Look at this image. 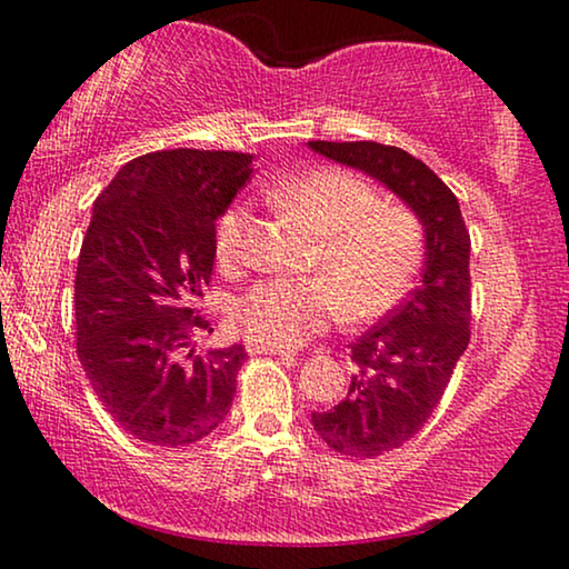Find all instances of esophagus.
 Returning a JSON list of instances; mask_svg holds the SVG:
<instances>
[{"label":"esophagus","mask_w":569,"mask_h":569,"mask_svg":"<svg viewBox=\"0 0 569 569\" xmlns=\"http://www.w3.org/2000/svg\"><path fill=\"white\" fill-rule=\"evenodd\" d=\"M248 355H279V357H290L292 352L279 347H269V345H259V341H248Z\"/></svg>","instance_id":"obj_1"}]
</instances>
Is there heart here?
I'll return each instance as SVG.
<instances>
[{
  "instance_id": "heart-1",
  "label": "heart",
  "mask_w": 569,
  "mask_h": 569,
  "mask_svg": "<svg viewBox=\"0 0 569 569\" xmlns=\"http://www.w3.org/2000/svg\"><path fill=\"white\" fill-rule=\"evenodd\" d=\"M318 238L313 267L321 279H269L246 292L236 321L251 341L290 349L316 337L331 318L362 323L407 298L425 259V228L403 204L380 201L365 178L341 168H313L267 191ZM251 212L236 201L214 228L224 269L246 259Z\"/></svg>"
}]
</instances>
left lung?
<instances>
[{"instance_id": "left-lung-1", "label": "left lung", "mask_w": 569, "mask_h": 569, "mask_svg": "<svg viewBox=\"0 0 569 569\" xmlns=\"http://www.w3.org/2000/svg\"><path fill=\"white\" fill-rule=\"evenodd\" d=\"M310 150L386 183L425 228L422 279L383 323L352 341L357 372L333 409L313 411L331 450L376 458L422 430L471 339V238L456 193L415 154L378 142H308Z\"/></svg>"}]
</instances>
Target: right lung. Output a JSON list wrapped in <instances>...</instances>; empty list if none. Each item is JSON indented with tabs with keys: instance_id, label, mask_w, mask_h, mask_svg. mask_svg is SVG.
<instances>
[{
	"instance_id": "1",
	"label": "right lung",
	"mask_w": 569,
	"mask_h": 569,
	"mask_svg": "<svg viewBox=\"0 0 569 569\" xmlns=\"http://www.w3.org/2000/svg\"><path fill=\"white\" fill-rule=\"evenodd\" d=\"M251 154L160 150L96 199L74 277L77 357L108 415L147 446H189L232 407L243 345L199 352L197 302L214 222L251 178Z\"/></svg>"
}]
</instances>
